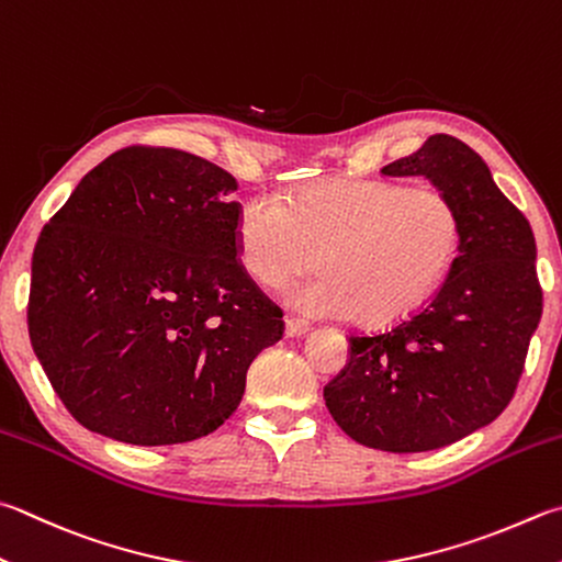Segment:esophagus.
Wrapping results in <instances>:
<instances>
[{"label": "esophagus", "mask_w": 562, "mask_h": 562, "mask_svg": "<svg viewBox=\"0 0 562 562\" xmlns=\"http://www.w3.org/2000/svg\"><path fill=\"white\" fill-rule=\"evenodd\" d=\"M311 330L313 327L308 323L299 321V317H289V321H285V335L289 337H305Z\"/></svg>", "instance_id": "34e87169"}]
</instances>
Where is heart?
<instances>
[{"label": "heart", "instance_id": "obj_1", "mask_svg": "<svg viewBox=\"0 0 562 562\" xmlns=\"http://www.w3.org/2000/svg\"><path fill=\"white\" fill-rule=\"evenodd\" d=\"M462 245L460 210L440 190L386 181H325L291 195L254 198L237 222V251L249 277L291 291L317 317L352 315L384 327L416 313L452 269Z\"/></svg>", "mask_w": 562, "mask_h": 562}]
</instances>
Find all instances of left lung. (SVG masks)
<instances>
[{
	"instance_id": "1",
	"label": "left lung",
	"mask_w": 562,
	"mask_h": 562,
	"mask_svg": "<svg viewBox=\"0 0 562 562\" xmlns=\"http://www.w3.org/2000/svg\"><path fill=\"white\" fill-rule=\"evenodd\" d=\"M384 176H426L460 210L462 245L428 305L384 333L349 335L323 389L349 438L386 452L446 448L509 406L543 313L531 225L477 151L432 134Z\"/></svg>"
}]
</instances>
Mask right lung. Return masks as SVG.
<instances>
[{
	"mask_svg": "<svg viewBox=\"0 0 562 562\" xmlns=\"http://www.w3.org/2000/svg\"><path fill=\"white\" fill-rule=\"evenodd\" d=\"M225 168L130 146L82 178L31 259L29 337L80 426L132 446L217 430L283 313L237 261Z\"/></svg>",
	"mask_w": 562,
	"mask_h": 562,
	"instance_id": "add662e5",
	"label": "right lung"
}]
</instances>
